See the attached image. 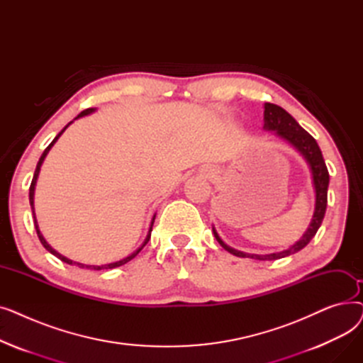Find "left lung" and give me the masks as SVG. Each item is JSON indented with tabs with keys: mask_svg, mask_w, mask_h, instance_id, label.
I'll use <instances>...</instances> for the list:
<instances>
[{
	"mask_svg": "<svg viewBox=\"0 0 363 363\" xmlns=\"http://www.w3.org/2000/svg\"><path fill=\"white\" fill-rule=\"evenodd\" d=\"M263 107H264L263 129L275 132L279 138H282L284 141H287L291 147H294L300 152L301 157L306 160V163L311 169L312 184H313V189H315V211H313L312 220L308 226L306 233L301 235V238L298 241H296L293 245H290L289 249L269 253V255H253V253H244V252L235 250V249H233V247L223 242V240L219 237L218 231L215 230V226H212V230H213L215 238L218 240V242L223 247V249L237 257H249V259H255V260H277V259L291 256V255L300 252L301 249H304V247L311 242V240L318 233L319 226L323 220V216H325V211H327L330 174H328L325 162H323L320 148L311 133L308 130H304L297 123V121L291 116V114L285 111L282 107H279L277 104H271V103H264Z\"/></svg>",
	"mask_w": 363,
	"mask_h": 363,
	"instance_id": "1",
	"label": "left lung"
}]
</instances>
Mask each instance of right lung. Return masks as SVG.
Masks as SVG:
<instances>
[{
	"label": "right lung",
	"mask_w": 363,
	"mask_h": 363,
	"mask_svg": "<svg viewBox=\"0 0 363 363\" xmlns=\"http://www.w3.org/2000/svg\"><path fill=\"white\" fill-rule=\"evenodd\" d=\"M95 110L97 108H86V110H84L81 114H78V118H74L73 121H76V119H79V118H84V116H88V114H91V113H94ZM73 121L72 122H69L59 133H57V137L51 141V144L44 150V152H43V156L40 157V162H38V164H36V169H35V174H33V178H32V184H30V188H29V203H30V207H32V213H33V219H35V228H36V234H38V237H40V241H41V244L45 247V249L51 253V255H54L55 257H59L62 262H65V263H67V264H74V266H79V268H86V269H92V271H101V269H113V268H118V266H122V264H125V263H128L129 260H132L133 257H135L144 247H145V244L148 242V240H150V237H151V231H152V223H155V219H156V213L152 215V218H151V222H150V228H148V233H147V235H145V240L143 241V244L138 247V249L133 252V253H130L129 256H126V257H123V259H121V260H116V262H111V263H106V264H84V263H79V262H73V260H70V259H67V257H65L63 255H60L59 252H55L52 247L47 242V240L44 238V235L41 234V231H40V226H38V220H36V216H35V206H33V199H35V185H36V181H38V177H40V170H41V166H43V163H44V160H45V157H47V155L50 152V150L52 148V145L57 143V140H59L60 137H62V133L73 123Z\"/></svg>",
	"instance_id": "right-lung-1"
}]
</instances>
